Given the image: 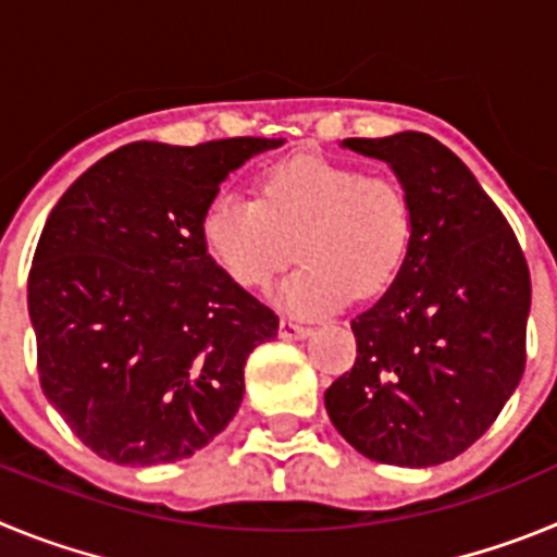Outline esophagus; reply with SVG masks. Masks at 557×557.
<instances>
[{
  "mask_svg": "<svg viewBox=\"0 0 557 557\" xmlns=\"http://www.w3.org/2000/svg\"><path fill=\"white\" fill-rule=\"evenodd\" d=\"M309 334H312V329L293 321V318H282V323H278V337L282 339H304L309 337Z\"/></svg>",
  "mask_w": 557,
  "mask_h": 557,
  "instance_id": "1",
  "label": "esophagus"
}]
</instances>
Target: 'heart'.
Instances as JSON below:
<instances>
[{"label":"heart","mask_w":557,"mask_h":557,"mask_svg":"<svg viewBox=\"0 0 557 557\" xmlns=\"http://www.w3.org/2000/svg\"><path fill=\"white\" fill-rule=\"evenodd\" d=\"M410 234V200L396 181L321 156L273 166L262 200L218 191L200 220L211 259L243 287H264L298 250L301 268L273 298L304 318L334 312L354 293L385 289L405 262Z\"/></svg>","instance_id":"b5f03b06"}]
</instances>
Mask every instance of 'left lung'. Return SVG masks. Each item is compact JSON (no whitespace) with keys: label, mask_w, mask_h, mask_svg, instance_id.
Instances as JSON below:
<instances>
[{"label":"left lung","mask_w":557,"mask_h":557,"mask_svg":"<svg viewBox=\"0 0 557 557\" xmlns=\"http://www.w3.org/2000/svg\"><path fill=\"white\" fill-rule=\"evenodd\" d=\"M343 147L391 166L412 234L391 287L351 321L357 362L326 391V412L376 462L455 460L524 373L528 262L494 200L437 139L405 131Z\"/></svg>","instance_id":"8db88e82"}]
</instances>
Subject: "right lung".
<instances>
[{
  "instance_id": "obj_1",
  "label": "right lung",
  "mask_w": 557,
  "mask_h": 557,
  "mask_svg": "<svg viewBox=\"0 0 557 557\" xmlns=\"http://www.w3.org/2000/svg\"><path fill=\"white\" fill-rule=\"evenodd\" d=\"M282 145L133 141L47 218L27 282L38 379L102 460H184L243 405L245 362L278 318L211 259L200 220L231 172Z\"/></svg>"
}]
</instances>
